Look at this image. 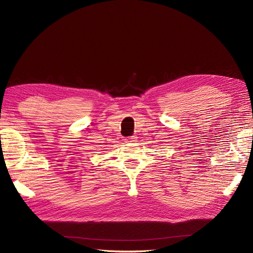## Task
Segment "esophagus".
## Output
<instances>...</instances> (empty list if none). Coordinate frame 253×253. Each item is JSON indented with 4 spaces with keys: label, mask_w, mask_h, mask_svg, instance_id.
I'll use <instances>...</instances> for the list:
<instances>
[{
    "label": "esophagus",
    "mask_w": 253,
    "mask_h": 253,
    "mask_svg": "<svg viewBox=\"0 0 253 253\" xmlns=\"http://www.w3.org/2000/svg\"><path fill=\"white\" fill-rule=\"evenodd\" d=\"M125 141L127 142V143H132V142H135L137 141V137L135 135H131V137H128L125 139Z\"/></svg>",
    "instance_id": "esophagus-1"
}]
</instances>
